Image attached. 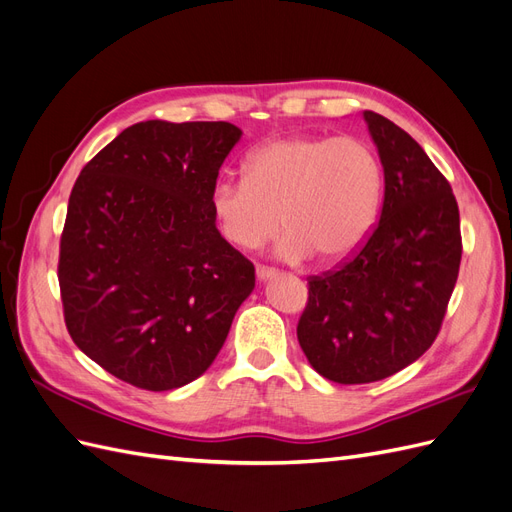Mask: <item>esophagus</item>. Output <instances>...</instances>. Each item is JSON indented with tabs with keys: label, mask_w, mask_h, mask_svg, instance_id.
I'll list each match as a JSON object with an SVG mask.
<instances>
[{
	"label": "esophagus",
	"mask_w": 512,
	"mask_h": 512,
	"mask_svg": "<svg viewBox=\"0 0 512 512\" xmlns=\"http://www.w3.org/2000/svg\"><path fill=\"white\" fill-rule=\"evenodd\" d=\"M256 277L260 282H267V280H271V277H275V269L265 267V265H256Z\"/></svg>",
	"instance_id": "1"
}]
</instances>
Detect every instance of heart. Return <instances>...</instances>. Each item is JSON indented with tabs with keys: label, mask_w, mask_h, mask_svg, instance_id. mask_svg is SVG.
Returning a JSON list of instances; mask_svg holds the SVG:
<instances>
[{
	"label": "heart",
	"mask_w": 512,
	"mask_h": 512,
	"mask_svg": "<svg viewBox=\"0 0 512 512\" xmlns=\"http://www.w3.org/2000/svg\"><path fill=\"white\" fill-rule=\"evenodd\" d=\"M384 196L378 153L356 136H284L254 149L245 179H218L209 207L222 237L252 252L284 226L277 256L324 262L354 254L374 230Z\"/></svg>",
	"instance_id": "obj_1"
}]
</instances>
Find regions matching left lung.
Returning a JSON list of instances; mask_svg holds the SVG:
<instances>
[{
  "instance_id": "left-lung-1",
  "label": "left lung",
  "mask_w": 512,
  "mask_h": 512,
  "mask_svg": "<svg viewBox=\"0 0 512 512\" xmlns=\"http://www.w3.org/2000/svg\"><path fill=\"white\" fill-rule=\"evenodd\" d=\"M384 168V203L367 241L335 271L309 277L299 344L320 376L367 384L433 344L457 284L459 207L451 183L391 119L363 113Z\"/></svg>"
}]
</instances>
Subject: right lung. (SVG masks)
<instances>
[{
    "label": "right lung",
    "instance_id": "add662e5",
    "mask_svg": "<svg viewBox=\"0 0 512 512\" xmlns=\"http://www.w3.org/2000/svg\"><path fill=\"white\" fill-rule=\"evenodd\" d=\"M239 138L228 121H141L74 183L57 267L66 327L91 361L138 389L203 376L254 290V265L209 207Z\"/></svg>",
    "mask_w": 512,
    "mask_h": 512
}]
</instances>
